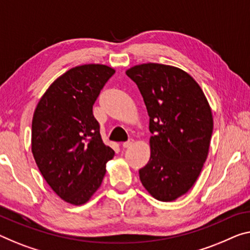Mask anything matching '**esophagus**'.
<instances>
[{
  "label": "esophagus",
  "instance_id": "1",
  "mask_svg": "<svg viewBox=\"0 0 250 250\" xmlns=\"http://www.w3.org/2000/svg\"><path fill=\"white\" fill-rule=\"evenodd\" d=\"M133 143H134V140H132V138H130V140L126 141V142H124V143H123V147L127 148V147H129V146H132Z\"/></svg>",
  "mask_w": 250,
  "mask_h": 250
}]
</instances>
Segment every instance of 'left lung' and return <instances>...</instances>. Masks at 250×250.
Here are the masks:
<instances>
[{
    "label": "left lung",
    "instance_id": "8db88e82",
    "mask_svg": "<svg viewBox=\"0 0 250 250\" xmlns=\"http://www.w3.org/2000/svg\"><path fill=\"white\" fill-rule=\"evenodd\" d=\"M149 116L151 157L141 182L152 197L173 201L189 191L208 156L212 113L198 83L181 69L143 63L126 71Z\"/></svg>",
    "mask_w": 250,
    "mask_h": 250
}]
</instances>
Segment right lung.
Here are the masks:
<instances>
[{"mask_svg": "<svg viewBox=\"0 0 250 250\" xmlns=\"http://www.w3.org/2000/svg\"><path fill=\"white\" fill-rule=\"evenodd\" d=\"M115 74L105 64L71 68L51 83L34 110L32 154L59 197L83 205L103 182L114 149L104 144L93 105Z\"/></svg>", "mask_w": 250, "mask_h": 250, "instance_id": "add662e5", "label": "right lung"}]
</instances>
